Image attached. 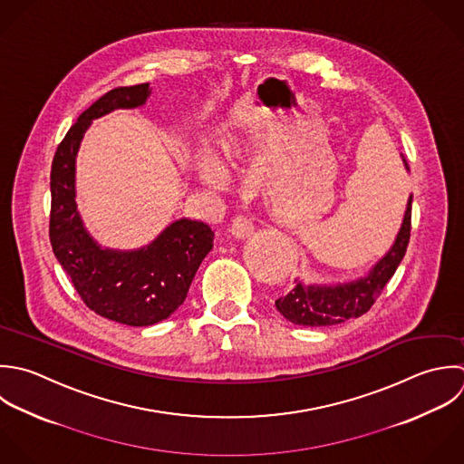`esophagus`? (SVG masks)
Listing matches in <instances>:
<instances>
[{
	"label": "esophagus",
	"instance_id": "esophagus-1",
	"mask_svg": "<svg viewBox=\"0 0 464 464\" xmlns=\"http://www.w3.org/2000/svg\"><path fill=\"white\" fill-rule=\"evenodd\" d=\"M255 231V224L249 217L246 215H237L233 218V224H231V233L237 237V238H247L251 233Z\"/></svg>",
	"mask_w": 464,
	"mask_h": 464
}]
</instances>
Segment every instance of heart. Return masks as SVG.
Returning a JSON list of instances; mask_svg holds the SVG:
<instances>
[{
  "label": "heart",
  "mask_w": 464,
  "mask_h": 464,
  "mask_svg": "<svg viewBox=\"0 0 464 464\" xmlns=\"http://www.w3.org/2000/svg\"><path fill=\"white\" fill-rule=\"evenodd\" d=\"M244 150H246L244 137H240L237 133H227L218 142L220 159L213 151H209L208 148H198L193 153L191 162H193V168H195L198 179L204 184L220 188L227 180V173H226V168L222 166V162L233 164L237 159H240Z\"/></svg>",
  "instance_id": "1"
}]
</instances>
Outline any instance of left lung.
<instances>
[{"instance_id":"left-lung-1","label":"left lung","mask_w":464,"mask_h":464,"mask_svg":"<svg viewBox=\"0 0 464 464\" xmlns=\"http://www.w3.org/2000/svg\"><path fill=\"white\" fill-rule=\"evenodd\" d=\"M401 159L409 171V164L403 153ZM411 217L412 195L409 197L403 222L392 247L372 266L365 276L343 284H304L295 280V289L275 302L280 314L291 324L304 327H329L365 314L387 282L394 276L407 253L411 238Z\"/></svg>"}]
</instances>
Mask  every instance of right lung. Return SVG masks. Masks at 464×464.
<instances>
[{
    "label": "right lung",
    "instance_id": "1",
    "mask_svg": "<svg viewBox=\"0 0 464 464\" xmlns=\"http://www.w3.org/2000/svg\"><path fill=\"white\" fill-rule=\"evenodd\" d=\"M148 82L113 88L84 110L68 130L50 171V244L88 309L131 327L171 316L186 300L195 273L213 249V229L200 220L179 218L153 242L131 251L101 247L86 231L75 204V157L93 119L146 102Z\"/></svg>",
    "mask_w": 464,
    "mask_h": 464
}]
</instances>
